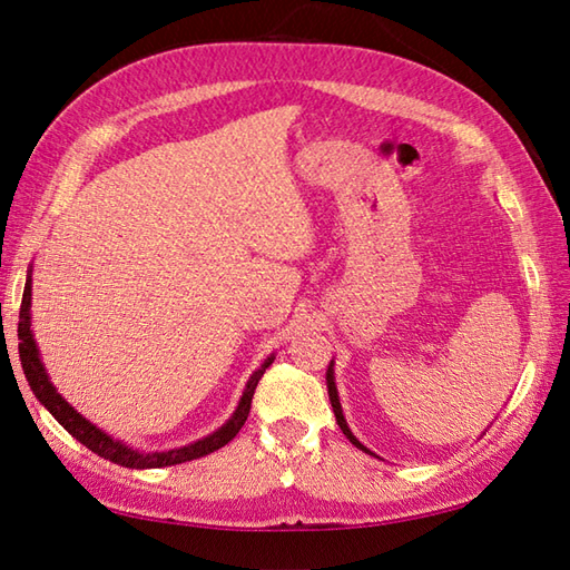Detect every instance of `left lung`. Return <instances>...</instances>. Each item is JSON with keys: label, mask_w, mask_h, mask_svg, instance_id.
Listing matches in <instances>:
<instances>
[{"label": "left lung", "mask_w": 570, "mask_h": 570, "mask_svg": "<svg viewBox=\"0 0 570 570\" xmlns=\"http://www.w3.org/2000/svg\"><path fill=\"white\" fill-rule=\"evenodd\" d=\"M325 380H328V396H331V404H333V411H335V421H337V426H341V431L347 435L350 443L357 445V448H362V451H367V448L362 445V443L355 439L353 431H350V429H347V423H345L343 409H341V399H337V390H335V382H333V362H331V367H328V374H325ZM367 453H370V451H367Z\"/></svg>", "instance_id": "left-lung-1"}]
</instances>
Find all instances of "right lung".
<instances>
[{
    "label": "right lung",
    "mask_w": 570,
    "mask_h": 570,
    "mask_svg": "<svg viewBox=\"0 0 570 570\" xmlns=\"http://www.w3.org/2000/svg\"><path fill=\"white\" fill-rule=\"evenodd\" d=\"M29 308H31V276L27 278V286H23V296H21V308H19V357H21V367L23 374H27L29 386L33 390L36 399L51 411L56 416V421L63 426L72 439H78L85 448H90L92 453H98L105 460H112L117 465L125 468H166V465H176V463H186V460H196L208 455L217 448H223L225 443H229L239 433V429L245 426V421L249 416L252 409V396L257 384L262 380V374L266 372V367L272 365L269 357L264 365L252 374V380L247 382V390L242 394V402L237 406V411L233 414L225 426L220 431L210 433L208 439H203L198 443H190L186 448H178V451H166V453H139L131 451V448L122 445L119 441H112L110 435L102 433L100 429H95L90 421H85L76 409H72L63 396L56 392V386L48 382V374L39 360V350H36L33 335H31V318H29Z\"/></svg>",
    "instance_id": "add662e5"
}]
</instances>
